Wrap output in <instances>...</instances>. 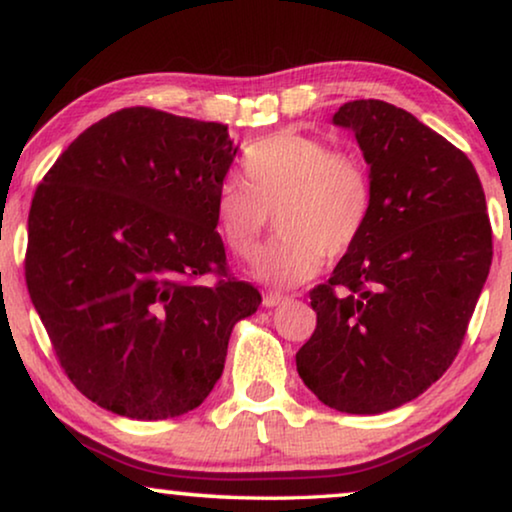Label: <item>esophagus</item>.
Returning a JSON list of instances; mask_svg holds the SVG:
<instances>
[{
  "label": "esophagus",
  "mask_w": 512,
  "mask_h": 512,
  "mask_svg": "<svg viewBox=\"0 0 512 512\" xmlns=\"http://www.w3.org/2000/svg\"><path fill=\"white\" fill-rule=\"evenodd\" d=\"M283 301H285L283 294H278V292H266L264 297H262V306H264V308H276L278 304H283Z\"/></svg>",
  "instance_id": "34e87169"
}]
</instances>
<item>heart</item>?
<instances>
[{"label":"heart","mask_w":512,"mask_h":512,"mask_svg":"<svg viewBox=\"0 0 512 512\" xmlns=\"http://www.w3.org/2000/svg\"><path fill=\"white\" fill-rule=\"evenodd\" d=\"M243 184L222 185L213 201V227L227 250L253 259L269 215L280 236L257 255L255 276L292 287L318 276L325 262L348 255L373 211V185L362 160L331 143L278 132L248 146Z\"/></svg>","instance_id":"1"}]
</instances>
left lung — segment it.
Wrapping results in <instances>:
<instances>
[{
    "label": "left lung",
    "mask_w": 512,
    "mask_h": 512,
    "mask_svg": "<svg viewBox=\"0 0 512 512\" xmlns=\"http://www.w3.org/2000/svg\"><path fill=\"white\" fill-rule=\"evenodd\" d=\"M369 164L366 232L311 292L318 327L297 352L304 385L350 415L387 413L448 371L492 264L485 192L462 150L380 99L343 104Z\"/></svg>",
    "instance_id": "8db88e82"
}]
</instances>
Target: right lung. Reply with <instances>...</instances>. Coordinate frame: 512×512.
<instances>
[{"instance_id":"add662e5","label":"right lung","mask_w":512,"mask_h":512,"mask_svg":"<svg viewBox=\"0 0 512 512\" xmlns=\"http://www.w3.org/2000/svg\"><path fill=\"white\" fill-rule=\"evenodd\" d=\"M227 125L134 106L85 129L43 176L25 278L78 392L129 420L201 406L253 285L218 280L213 201L236 157Z\"/></svg>"}]
</instances>
